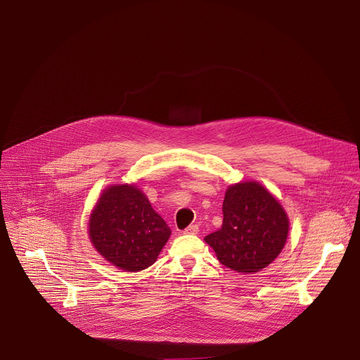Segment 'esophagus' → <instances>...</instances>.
Returning <instances> with one entry per match:
<instances>
[{"instance_id":"1","label":"esophagus","mask_w":360,"mask_h":360,"mask_svg":"<svg viewBox=\"0 0 360 360\" xmlns=\"http://www.w3.org/2000/svg\"><path fill=\"white\" fill-rule=\"evenodd\" d=\"M184 232L188 235H196L199 232V228H198V225H189Z\"/></svg>"}]
</instances>
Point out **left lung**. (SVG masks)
Instances as JSON below:
<instances>
[{
	"label": "left lung",
	"mask_w": 360,
	"mask_h": 360,
	"mask_svg": "<svg viewBox=\"0 0 360 360\" xmlns=\"http://www.w3.org/2000/svg\"><path fill=\"white\" fill-rule=\"evenodd\" d=\"M222 228L205 236L226 268L259 272L275 261L285 246L289 221L281 203L258 182L228 188L222 205Z\"/></svg>",
	"instance_id": "8db88e82"
}]
</instances>
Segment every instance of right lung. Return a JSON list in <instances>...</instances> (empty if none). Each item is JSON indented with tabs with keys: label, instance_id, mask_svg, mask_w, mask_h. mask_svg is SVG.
I'll return each mask as SVG.
<instances>
[{
	"label": "right lung",
	"instance_id": "obj_1",
	"mask_svg": "<svg viewBox=\"0 0 360 360\" xmlns=\"http://www.w3.org/2000/svg\"><path fill=\"white\" fill-rule=\"evenodd\" d=\"M169 235V226L132 185L105 189L89 219L95 249L128 272L146 269L155 262Z\"/></svg>",
	"mask_w": 360,
	"mask_h": 360
}]
</instances>
